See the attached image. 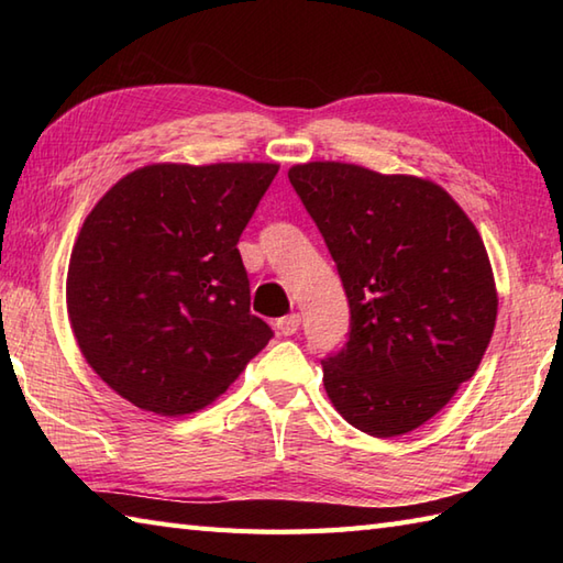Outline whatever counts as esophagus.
I'll return each mask as SVG.
<instances>
[{"instance_id": "34e87169", "label": "esophagus", "mask_w": 563, "mask_h": 563, "mask_svg": "<svg viewBox=\"0 0 563 563\" xmlns=\"http://www.w3.org/2000/svg\"><path fill=\"white\" fill-rule=\"evenodd\" d=\"M300 314H288L275 321V329H278V333H283V336H295L297 329H300Z\"/></svg>"}]
</instances>
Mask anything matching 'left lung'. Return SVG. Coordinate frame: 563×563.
<instances>
[{"mask_svg":"<svg viewBox=\"0 0 563 563\" xmlns=\"http://www.w3.org/2000/svg\"><path fill=\"white\" fill-rule=\"evenodd\" d=\"M295 194L319 227L351 307L324 387L367 435L423 426L470 379L492 341L496 283L484 242L445 190L341 162L297 164Z\"/></svg>","mask_w":563,"mask_h":563,"instance_id":"8db88e82","label":"left lung"}]
</instances>
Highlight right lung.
<instances>
[{
    "label": "right lung",
    "mask_w": 563,
    "mask_h": 563,
    "mask_svg": "<svg viewBox=\"0 0 563 563\" xmlns=\"http://www.w3.org/2000/svg\"><path fill=\"white\" fill-rule=\"evenodd\" d=\"M275 174L278 164L142 166L84 220L69 324L93 373L137 409H202L273 339L249 309L236 244Z\"/></svg>",
    "instance_id": "right-lung-1"
}]
</instances>
